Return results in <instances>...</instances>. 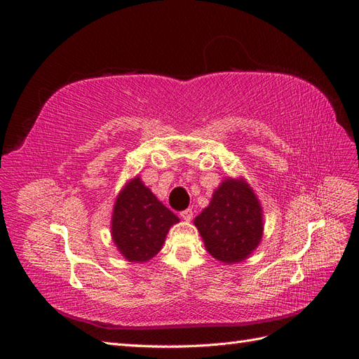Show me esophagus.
Segmentation results:
<instances>
[{
  "label": "esophagus",
  "mask_w": 359,
  "mask_h": 359,
  "mask_svg": "<svg viewBox=\"0 0 359 359\" xmlns=\"http://www.w3.org/2000/svg\"><path fill=\"white\" fill-rule=\"evenodd\" d=\"M181 217H182V220H186V222H190V220L193 219V211H191L190 208H187V210H184V211H181Z\"/></svg>",
  "instance_id": "1"
}]
</instances>
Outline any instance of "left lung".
<instances>
[{"instance_id":"left-lung-1","label":"left lung","mask_w":359,"mask_h":359,"mask_svg":"<svg viewBox=\"0 0 359 359\" xmlns=\"http://www.w3.org/2000/svg\"><path fill=\"white\" fill-rule=\"evenodd\" d=\"M194 226L212 257L224 264L241 262L262 240V206L243 178H227L194 219Z\"/></svg>"}]
</instances>
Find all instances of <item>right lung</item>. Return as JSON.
Wrapping results in <instances>:
<instances>
[{"label":"right lung","mask_w":359,"mask_h":359,"mask_svg":"<svg viewBox=\"0 0 359 359\" xmlns=\"http://www.w3.org/2000/svg\"><path fill=\"white\" fill-rule=\"evenodd\" d=\"M178 222V217L136 177L115 201L112 240L128 262H147L160 252L170 226Z\"/></svg>","instance_id":"obj_1"}]
</instances>
